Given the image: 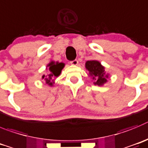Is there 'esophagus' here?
<instances>
[{
  "label": "esophagus",
  "mask_w": 148,
  "mask_h": 148,
  "mask_svg": "<svg viewBox=\"0 0 148 148\" xmlns=\"http://www.w3.org/2000/svg\"><path fill=\"white\" fill-rule=\"evenodd\" d=\"M70 63H71V65H73V66H77V64H78V60H74L71 61Z\"/></svg>",
  "instance_id": "obj_1"
}]
</instances>
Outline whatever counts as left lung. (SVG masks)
<instances>
[{"mask_svg":"<svg viewBox=\"0 0 148 148\" xmlns=\"http://www.w3.org/2000/svg\"><path fill=\"white\" fill-rule=\"evenodd\" d=\"M86 70L88 71V77L94 80L95 86H102L108 82V73H106L105 67L98 60H88L85 65Z\"/></svg>","mask_w":148,"mask_h":148,"instance_id":"obj_1","label":"left lung"}]
</instances>
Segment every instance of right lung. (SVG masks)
I'll return each instance as SVG.
<instances>
[{"label":"right lung","mask_w":148,"mask_h":148,"mask_svg":"<svg viewBox=\"0 0 148 148\" xmlns=\"http://www.w3.org/2000/svg\"><path fill=\"white\" fill-rule=\"evenodd\" d=\"M65 67V63L60 62H55L51 60L46 66V70L48 74L46 75L43 74L42 76V79H44L46 83L50 87H52L54 84V78L60 75L62 69Z\"/></svg>","instance_id":"right-lung-1"}]
</instances>
